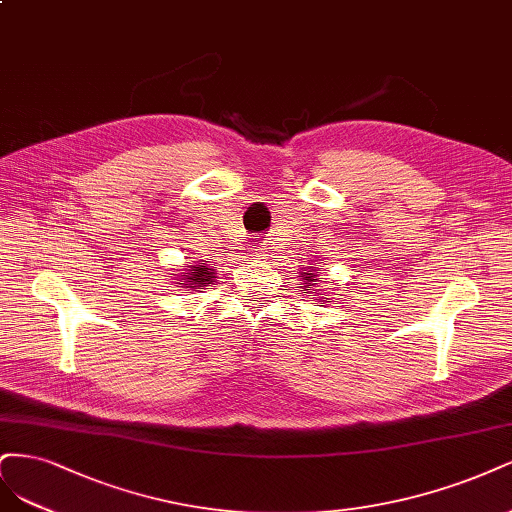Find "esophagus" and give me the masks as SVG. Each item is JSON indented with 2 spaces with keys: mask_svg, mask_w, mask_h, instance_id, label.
<instances>
[{
  "mask_svg": "<svg viewBox=\"0 0 512 512\" xmlns=\"http://www.w3.org/2000/svg\"><path fill=\"white\" fill-rule=\"evenodd\" d=\"M274 257V251L270 249L268 244H259V246H255L253 249V261H257V263H268L270 259Z\"/></svg>",
  "mask_w": 512,
  "mask_h": 512,
  "instance_id": "34e87169",
  "label": "esophagus"
}]
</instances>
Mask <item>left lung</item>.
Masks as SVG:
<instances>
[{
    "instance_id": "obj_1",
    "label": "left lung",
    "mask_w": 512,
    "mask_h": 512,
    "mask_svg": "<svg viewBox=\"0 0 512 512\" xmlns=\"http://www.w3.org/2000/svg\"><path fill=\"white\" fill-rule=\"evenodd\" d=\"M312 268V266H310ZM308 268V272H302V276H304V293H308V289L312 287V289H319V278H317V274H312V270ZM325 283V280H323ZM321 291V289H319ZM327 300V298H325ZM323 300V302H325Z\"/></svg>"
}]
</instances>
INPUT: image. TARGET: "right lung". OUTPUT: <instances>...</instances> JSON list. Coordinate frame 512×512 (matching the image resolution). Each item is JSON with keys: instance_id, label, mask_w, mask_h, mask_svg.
<instances>
[{"instance_id": "obj_1", "label": "right lung", "mask_w": 512, "mask_h": 512, "mask_svg": "<svg viewBox=\"0 0 512 512\" xmlns=\"http://www.w3.org/2000/svg\"><path fill=\"white\" fill-rule=\"evenodd\" d=\"M185 268H189V266H185ZM183 276H187V278H183L176 285H189L191 289H206V287L214 285V280H217L212 268H208V263L206 266H191V272H183Z\"/></svg>"}]
</instances>
